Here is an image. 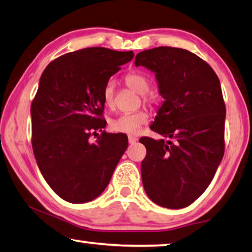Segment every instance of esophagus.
Returning <instances> with one entry per match:
<instances>
[{"label": "esophagus", "instance_id": "1", "mask_svg": "<svg viewBox=\"0 0 252 252\" xmlns=\"http://www.w3.org/2000/svg\"><path fill=\"white\" fill-rule=\"evenodd\" d=\"M136 141H137V138L135 137V136H132V135H130V136H128V143L129 144H134Z\"/></svg>", "mask_w": 252, "mask_h": 252}]
</instances>
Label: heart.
Here are the masks:
<instances>
[{
    "instance_id": "heart-1",
    "label": "heart",
    "mask_w": 252,
    "mask_h": 252,
    "mask_svg": "<svg viewBox=\"0 0 252 252\" xmlns=\"http://www.w3.org/2000/svg\"><path fill=\"white\" fill-rule=\"evenodd\" d=\"M125 84L138 94H143V101L147 103H152L157 95L153 92L148 93L150 89V81L147 76L140 72H130L125 76ZM104 104L111 108L115 104V84L108 82L105 84L103 93H102ZM149 120V114L145 110H138L134 112H125L117 117L112 118L109 123L110 129L117 133L135 134Z\"/></svg>"
}]
</instances>
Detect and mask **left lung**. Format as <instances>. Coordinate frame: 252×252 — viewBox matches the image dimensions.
<instances>
[{"mask_svg": "<svg viewBox=\"0 0 252 252\" xmlns=\"http://www.w3.org/2000/svg\"><path fill=\"white\" fill-rule=\"evenodd\" d=\"M135 65L155 72L163 97L150 128L160 140L141 138L143 187L157 205L181 209L213 181L224 156L226 108L213 68L188 50L159 46L135 57Z\"/></svg>", "mask_w": 252, "mask_h": 252, "instance_id": "obj_1", "label": "left lung"}]
</instances>
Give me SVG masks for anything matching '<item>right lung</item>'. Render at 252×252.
Segmentation results:
<instances>
[{
	"label": "right lung",
	"instance_id": "1",
	"mask_svg": "<svg viewBox=\"0 0 252 252\" xmlns=\"http://www.w3.org/2000/svg\"><path fill=\"white\" fill-rule=\"evenodd\" d=\"M133 58V51L87 47L57 58L43 71L31 107L32 151L46 183L65 201L97 198L126 151L123 134L103 130L93 144L88 138L107 124L105 84Z\"/></svg>",
	"mask_w": 252,
	"mask_h": 252
}]
</instances>
